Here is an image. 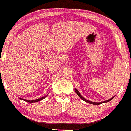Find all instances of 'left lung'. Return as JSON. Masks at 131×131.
Listing matches in <instances>:
<instances>
[{
	"mask_svg": "<svg viewBox=\"0 0 131 131\" xmlns=\"http://www.w3.org/2000/svg\"><path fill=\"white\" fill-rule=\"evenodd\" d=\"M75 91L76 93L77 94L78 96H79V97H80V98H81L82 100H83V101H86V103H88L92 104V105H100V104H101V103H107V102H108V101H110V100H112L113 98H114V96H113V97L111 98H110V99H109V100H107L104 101H101V102H93V101H90V100H88L85 99V98L84 97H83V96H82L81 94H80V93H79V91H78L76 89H75Z\"/></svg>",
	"mask_w": 131,
	"mask_h": 131,
	"instance_id": "1",
	"label": "left lung"
}]
</instances>
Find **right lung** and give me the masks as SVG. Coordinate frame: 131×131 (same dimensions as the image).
<instances>
[{"label":"right lung","mask_w":131,"mask_h":131,"mask_svg":"<svg viewBox=\"0 0 131 131\" xmlns=\"http://www.w3.org/2000/svg\"><path fill=\"white\" fill-rule=\"evenodd\" d=\"M47 96H48V95H46V96H43V97H41V98H38V99H36V100H29L23 99V98H20V100H23L25 101H26V102H28V103H35V102H38V101H41V100H43L44 98H46Z\"/></svg>","instance_id":"add662e5"}]
</instances>
